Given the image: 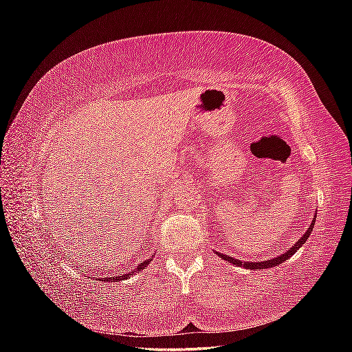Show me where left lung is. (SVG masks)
Instances as JSON below:
<instances>
[{
  "label": "left lung",
  "instance_id": "left-lung-1",
  "mask_svg": "<svg viewBox=\"0 0 352 352\" xmlns=\"http://www.w3.org/2000/svg\"><path fill=\"white\" fill-rule=\"evenodd\" d=\"M314 223H316V220H313V223L310 225V228H308V230L304 233V236L298 241L292 248H289L287 250L285 254H282V255H279V257H276V258H272V260H267V261H258V263H242L241 260H235V258H232V257H228V255H225V254H219L220 257L223 258V260H226V261H229V263H232V264H235V265H243L245 269H255V270H260V269H269V267H274V265H278V264H280V263H283V261H286L287 258L291 257V255H294L298 250L301 248V245L308 239V236L311 235V230H313V228H314Z\"/></svg>",
  "mask_w": 352,
  "mask_h": 352
}]
</instances>
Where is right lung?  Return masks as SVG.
Segmentation results:
<instances>
[{
    "label": "right lung",
    "instance_id": "add662e5",
    "mask_svg": "<svg viewBox=\"0 0 352 352\" xmlns=\"http://www.w3.org/2000/svg\"><path fill=\"white\" fill-rule=\"evenodd\" d=\"M151 260H145L144 263H141L140 265H138V269L136 270H144L146 265H148V263H150ZM133 272H131V273H127V274H122V276H114V278H104L105 280L107 282H119V280H123V279H126V278H129V276L132 274Z\"/></svg>",
    "mask_w": 352,
    "mask_h": 352
}]
</instances>
